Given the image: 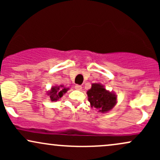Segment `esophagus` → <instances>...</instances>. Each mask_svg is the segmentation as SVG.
<instances>
[{"label":"esophagus","instance_id":"obj_1","mask_svg":"<svg viewBox=\"0 0 160 160\" xmlns=\"http://www.w3.org/2000/svg\"><path fill=\"white\" fill-rule=\"evenodd\" d=\"M75 89H78V90H81V89H82V86L76 85V86H75Z\"/></svg>","mask_w":160,"mask_h":160}]
</instances>
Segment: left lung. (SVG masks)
<instances>
[{
	"label": "left lung",
	"mask_w": 160,
	"mask_h": 160,
	"mask_svg": "<svg viewBox=\"0 0 160 160\" xmlns=\"http://www.w3.org/2000/svg\"><path fill=\"white\" fill-rule=\"evenodd\" d=\"M87 95L92 107L102 113L111 110L117 100V96L114 94L109 92L99 83L92 84L91 89L87 92Z\"/></svg>",
	"instance_id": "1"
}]
</instances>
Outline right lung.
<instances>
[{
  "label": "right lung",
  "mask_w": 160,
  "mask_h": 160,
  "mask_svg": "<svg viewBox=\"0 0 160 160\" xmlns=\"http://www.w3.org/2000/svg\"><path fill=\"white\" fill-rule=\"evenodd\" d=\"M68 89L63 87V86H56V87L52 88V89L49 93L51 101H57L58 98H62V95L68 91Z\"/></svg>",
  "instance_id": "1"
}]
</instances>
